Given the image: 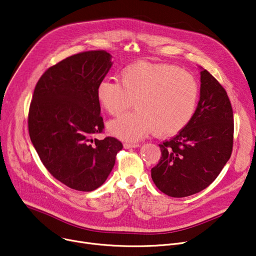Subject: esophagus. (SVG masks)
<instances>
[{
    "mask_svg": "<svg viewBox=\"0 0 256 256\" xmlns=\"http://www.w3.org/2000/svg\"><path fill=\"white\" fill-rule=\"evenodd\" d=\"M140 145L137 143H124V148H136V147H139Z\"/></svg>",
    "mask_w": 256,
    "mask_h": 256,
    "instance_id": "obj_1",
    "label": "esophagus"
}]
</instances>
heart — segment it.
Returning a JSON list of instances; mask_svg holds the SVG:
<instances>
[{
    "mask_svg": "<svg viewBox=\"0 0 256 256\" xmlns=\"http://www.w3.org/2000/svg\"><path fill=\"white\" fill-rule=\"evenodd\" d=\"M120 83L102 80L96 88L100 104L111 115L128 110L136 112L108 124L112 136L124 141H138L154 132L169 137L190 122L198 102L199 87L195 78L178 66L140 61L128 65L119 74Z\"/></svg>",
    "mask_w": 256,
    "mask_h": 256,
    "instance_id": "heart-1",
    "label": "heart"
}]
</instances>
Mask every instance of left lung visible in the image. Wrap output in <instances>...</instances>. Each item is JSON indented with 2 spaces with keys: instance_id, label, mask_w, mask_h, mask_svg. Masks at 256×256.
Here are the masks:
<instances>
[{
  "instance_id": "obj_1",
  "label": "left lung",
  "mask_w": 256,
  "mask_h": 256,
  "mask_svg": "<svg viewBox=\"0 0 256 256\" xmlns=\"http://www.w3.org/2000/svg\"><path fill=\"white\" fill-rule=\"evenodd\" d=\"M200 98L188 126L160 144L158 164L152 169L158 189L171 197L204 190L230 160L234 144V112L222 85L206 70L200 72Z\"/></svg>"
}]
</instances>
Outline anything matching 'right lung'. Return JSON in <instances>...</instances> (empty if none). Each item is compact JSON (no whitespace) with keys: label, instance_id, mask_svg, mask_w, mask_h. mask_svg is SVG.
<instances>
[{"label":"right lung","instance_id":"1","mask_svg":"<svg viewBox=\"0 0 256 256\" xmlns=\"http://www.w3.org/2000/svg\"><path fill=\"white\" fill-rule=\"evenodd\" d=\"M111 58L106 50L76 54L50 67L34 89L31 141L48 171L74 190L100 186L124 147L113 137L93 139L104 128L96 88L111 68Z\"/></svg>","mask_w":256,"mask_h":256}]
</instances>
